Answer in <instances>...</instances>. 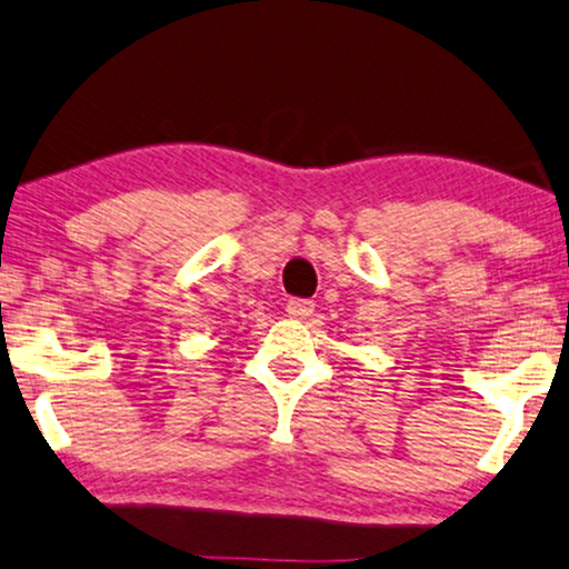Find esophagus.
Instances as JSON below:
<instances>
[{
    "label": "esophagus",
    "instance_id": "obj_1",
    "mask_svg": "<svg viewBox=\"0 0 569 569\" xmlns=\"http://www.w3.org/2000/svg\"><path fill=\"white\" fill-rule=\"evenodd\" d=\"M312 312H315V301H309V299H291L289 305H286V315L293 320L309 318Z\"/></svg>",
    "mask_w": 569,
    "mask_h": 569
}]
</instances>
